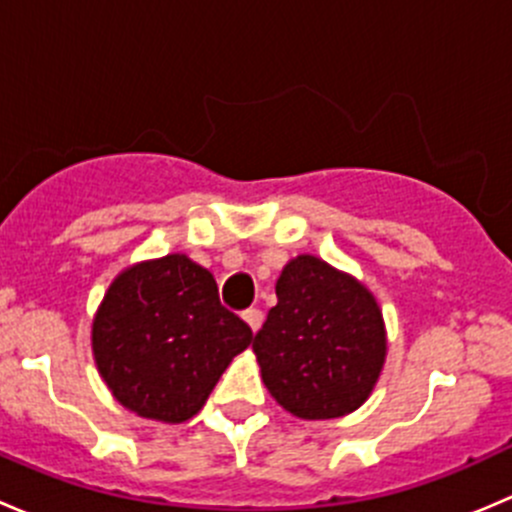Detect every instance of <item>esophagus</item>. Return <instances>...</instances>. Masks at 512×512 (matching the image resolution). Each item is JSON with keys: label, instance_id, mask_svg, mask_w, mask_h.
Here are the masks:
<instances>
[{"label": "esophagus", "instance_id": "1", "mask_svg": "<svg viewBox=\"0 0 512 512\" xmlns=\"http://www.w3.org/2000/svg\"><path fill=\"white\" fill-rule=\"evenodd\" d=\"M242 319H245L247 327H250L252 332H257V329L262 327V312H260V309H255V307L245 309V312H242Z\"/></svg>", "mask_w": 512, "mask_h": 512}]
</instances>
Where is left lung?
<instances>
[{
    "label": "left lung",
    "mask_w": 512,
    "mask_h": 512,
    "mask_svg": "<svg viewBox=\"0 0 512 512\" xmlns=\"http://www.w3.org/2000/svg\"><path fill=\"white\" fill-rule=\"evenodd\" d=\"M275 292L277 304L252 342L267 391L307 421L352 414L374 391L386 359L374 294L314 255L289 260Z\"/></svg>",
    "instance_id": "left-lung-1"
}]
</instances>
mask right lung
<instances>
[{
    "instance_id": "add662e5",
    "label": "right lung",
    "mask_w": 512,
    "mask_h": 512,
    "mask_svg": "<svg viewBox=\"0 0 512 512\" xmlns=\"http://www.w3.org/2000/svg\"><path fill=\"white\" fill-rule=\"evenodd\" d=\"M252 329L220 304L215 277L185 255L138 262L113 280L91 327L98 374L133 414L183 423Z\"/></svg>"
}]
</instances>
